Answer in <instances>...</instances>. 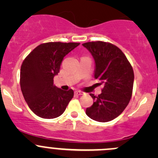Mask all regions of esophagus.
<instances>
[{
	"label": "esophagus",
	"mask_w": 158,
	"mask_h": 158,
	"mask_svg": "<svg viewBox=\"0 0 158 158\" xmlns=\"http://www.w3.org/2000/svg\"><path fill=\"white\" fill-rule=\"evenodd\" d=\"M75 94H76V95H82V94H83V92H81V91L77 90V91H75Z\"/></svg>",
	"instance_id": "esophagus-1"
}]
</instances>
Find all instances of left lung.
<instances>
[{
  "instance_id": "obj_1",
  "label": "left lung",
  "mask_w": 158,
  "mask_h": 158,
  "mask_svg": "<svg viewBox=\"0 0 158 158\" xmlns=\"http://www.w3.org/2000/svg\"><path fill=\"white\" fill-rule=\"evenodd\" d=\"M93 56L95 79L103 85L98 96L90 94L93 105L85 113L90 118L107 122L117 118L125 109L132 95L134 71L122 50L110 43L102 41L82 44Z\"/></svg>"
}]
</instances>
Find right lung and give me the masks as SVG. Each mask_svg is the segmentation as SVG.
<instances>
[{
    "label": "right lung",
    "instance_id": "1",
    "mask_svg": "<svg viewBox=\"0 0 158 158\" xmlns=\"http://www.w3.org/2000/svg\"><path fill=\"white\" fill-rule=\"evenodd\" d=\"M79 43L49 42L37 46L23 60L20 68V88L25 101L34 114L43 118L61 115L74 95L53 85L62 61Z\"/></svg>",
    "mask_w": 158,
    "mask_h": 158
}]
</instances>
